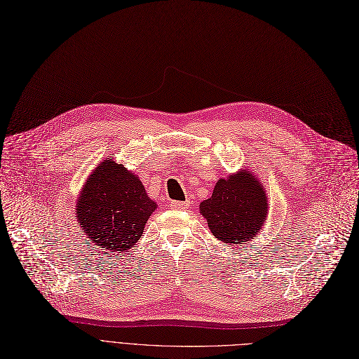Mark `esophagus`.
<instances>
[{
    "mask_svg": "<svg viewBox=\"0 0 359 359\" xmlns=\"http://www.w3.org/2000/svg\"><path fill=\"white\" fill-rule=\"evenodd\" d=\"M189 201H171L170 203V205L172 207V208H176V210H182V208H188L189 207Z\"/></svg>",
    "mask_w": 359,
    "mask_h": 359,
    "instance_id": "obj_1",
    "label": "esophagus"
}]
</instances>
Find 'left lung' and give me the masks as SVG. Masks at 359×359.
<instances>
[{
	"label": "left lung",
	"instance_id": "1",
	"mask_svg": "<svg viewBox=\"0 0 359 359\" xmlns=\"http://www.w3.org/2000/svg\"><path fill=\"white\" fill-rule=\"evenodd\" d=\"M208 229L224 244L253 241L268 216V196L253 172L238 171L217 180L213 195L200 204Z\"/></svg>",
	"mask_w": 359,
	"mask_h": 359
}]
</instances>
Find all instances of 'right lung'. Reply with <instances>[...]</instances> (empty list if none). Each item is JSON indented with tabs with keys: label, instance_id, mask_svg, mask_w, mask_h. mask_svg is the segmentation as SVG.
<instances>
[{
	"label": "right lung",
	"instance_id": "add662e5",
	"mask_svg": "<svg viewBox=\"0 0 359 359\" xmlns=\"http://www.w3.org/2000/svg\"><path fill=\"white\" fill-rule=\"evenodd\" d=\"M155 210L140 179L109 156L91 171L75 215L88 241L109 256L136 245Z\"/></svg>",
	"mask_w": 359,
	"mask_h": 359
}]
</instances>
